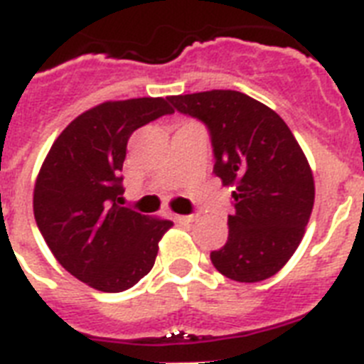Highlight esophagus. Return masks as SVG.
<instances>
[{"mask_svg":"<svg viewBox=\"0 0 364 364\" xmlns=\"http://www.w3.org/2000/svg\"><path fill=\"white\" fill-rule=\"evenodd\" d=\"M175 219L178 223H193L195 219H197V214H191V215H175Z\"/></svg>","mask_w":364,"mask_h":364,"instance_id":"34e87169","label":"esophagus"}]
</instances>
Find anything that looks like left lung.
Instances as JSON below:
<instances>
[{
	"mask_svg": "<svg viewBox=\"0 0 364 364\" xmlns=\"http://www.w3.org/2000/svg\"><path fill=\"white\" fill-rule=\"evenodd\" d=\"M208 126L215 176L232 188L229 240L210 258L238 283L273 277L296 253L314 206V176L287 122L238 91L169 96Z\"/></svg>",
	"mask_w": 364,
	"mask_h": 364,
	"instance_id": "obj_1",
	"label": "left lung"
}]
</instances>
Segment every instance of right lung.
<instances>
[{"instance_id": "right-lung-1", "label": "right lung", "mask_w": 364, "mask_h": 364, "mask_svg": "<svg viewBox=\"0 0 364 364\" xmlns=\"http://www.w3.org/2000/svg\"><path fill=\"white\" fill-rule=\"evenodd\" d=\"M167 98L107 100L77 115L53 141L33 189L38 230L70 275L122 292L152 269L173 221L121 206V171L137 128L173 113Z\"/></svg>"}]
</instances>
